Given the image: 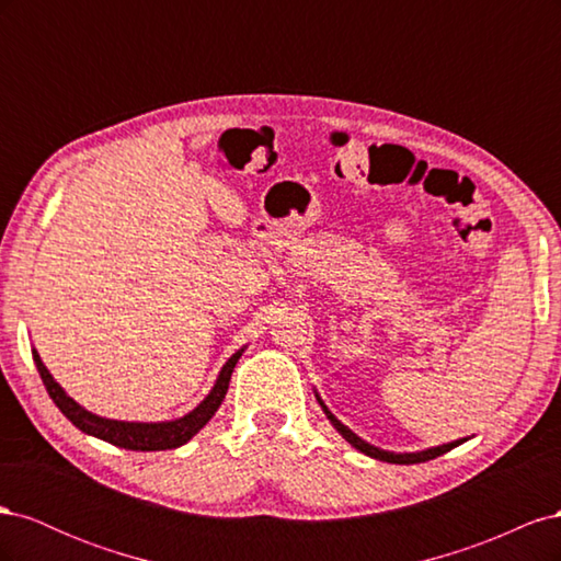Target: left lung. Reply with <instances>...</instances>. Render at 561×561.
Instances as JSON below:
<instances>
[{
    "mask_svg": "<svg viewBox=\"0 0 561 561\" xmlns=\"http://www.w3.org/2000/svg\"><path fill=\"white\" fill-rule=\"evenodd\" d=\"M316 398H318V393H316ZM318 402H320V407H322V412H325V416L330 419V423L332 426L342 433V437L346 439V443H351L355 449L358 451H363V454H367V456H371V458H377V461H386V463H400V466H410V463H423V461H431V458H437V456H443V454H447L449 449H454V447H458L461 443H466L468 437H463V439H456V443H449V445H439V447H431V449H423V451H412V454H396V451H386V449H379V447H375V445H369V443H365L363 437H358L355 435L348 426H344L342 421H339L328 407H325V402H322L320 398H318Z\"/></svg>",
    "mask_w": 561,
    "mask_h": 561,
    "instance_id": "8db88e82",
    "label": "left lung"
}]
</instances>
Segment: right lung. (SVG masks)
Masks as SVG:
<instances>
[{
  "label": "right lung",
  "mask_w": 561,
  "mask_h": 561,
  "mask_svg": "<svg viewBox=\"0 0 561 561\" xmlns=\"http://www.w3.org/2000/svg\"><path fill=\"white\" fill-rule=\"evenodd\" d=\"M243 351L245 348L236 351L227 360V365L219 369V377H217L213 390L206 396V400L196 407V410H192L190 414H184L175 421H159V423L114 421V419H105V416H98L89 410H83V407L67 396L60 388V383L50 377V371L46 369V365L42 363L39 353L35 348H32V358H35L39 377L48 390L50 400L56 402L58 410L67 419H70L81 433L93 435L98 439H105V443H110L114 447H124V449H133V451H163V449H178V447L190 443V439L215 416L217 407L222 404V400L227 396L231 371H233L236 363H239Z\"/></svg>",
  "instance_id": "add662e5"
}]
</instances>
